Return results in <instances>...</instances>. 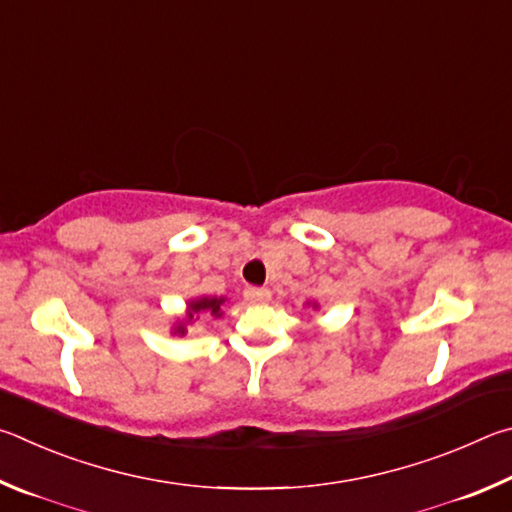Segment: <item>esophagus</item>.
I'll list each match as a JSON object with an SVG mask.
<instances>
[{
    "instance_id": "34e87169",
    "label": "esophagus",
    "mask_w": 512,
    "mask_h": 512,
    "mask_svg": "<svg viewBox=\"0 0 512 512\" xmlns=\"http://www.w3.org/2000/svg\"><path fill=\"white\" fill-rule=\"evenodd\" d=\"M245 299L249 303H265V301H270V290H265V288H247L245 290Z\"/></svg>"
}]
</instances>
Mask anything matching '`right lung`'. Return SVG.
I'll list each match as a JSON object with an SVG mask.
<instances>
[{"instance_id":"1","label":"right lung","mask_w":512,"mask_h":512,"mask_svg":"<svg viewBox=\"0 0 512 512\" xmlns=\"http://www.w3.org/2000/svg\"><path fill=\"white\" fill-rule=\"evenodd\" d=\"M224 299H197L191 303V310H188V321H191L197 312H211L213 317H220V306ZM175 333L184 335V326H177Z\"/></svg>"}]
</instances>
